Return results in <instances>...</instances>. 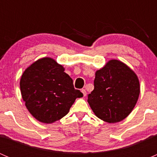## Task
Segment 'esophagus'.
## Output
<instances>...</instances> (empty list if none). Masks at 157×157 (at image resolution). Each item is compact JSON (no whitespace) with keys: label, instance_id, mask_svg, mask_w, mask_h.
I'll use <instances>...</instances> for the list:
<instances>
[{"label":"esophagus","instance_id":"1","mask_svg":"<svg viewBox=\"0 0 157 157\" xmlns=\"http://www.w3.org/2000/svg\"><path fill=\"white\" fill-rule=\"evenodd\" d=\"M81 92H82V93H83V96H86V91L84 90V89H82Z\"/></svg>","mask_w":157,"mask_h":157}]
</instances>
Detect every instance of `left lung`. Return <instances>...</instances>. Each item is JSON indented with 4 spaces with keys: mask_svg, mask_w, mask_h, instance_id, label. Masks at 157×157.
I'll list each match as a JSON object with an SVG mask.
<instances>
[{
    "mask_svg": "<svg viewBox=\"0 0 157 157\" xmlns=\"http://www.w3.org/2000/svg\"><path fill=\"white\" fill-rule=\"evenodd\" d=\"M140 83L135 73L121 61L112 59L96 72L94 90L87 102L95 115L108 123L122 121L135 106Z\"/></svg>",
    "mask_w": 157,
    "mask_h": 157,
    "instance_id": "obj_1",
    "label": "left lung"
}]
</instances>
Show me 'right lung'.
Here are the masks:
<instances>
[{
    "mask_svg": "<svg viewBox=\"0 0 157 157\" xmlns=\"http://www.w3.org/2000/svg\"><path fill=\"white\" fill-rule=\"evenodd\" d=\"M20 86L29 112L45 124L65 116L75 99L83 97V93L74 89L64 67L51 58L37 60L25 70Z\"/></svg>",
    "mask_w": 157,
    "mask_h": 157,
    "instance_id": "add662e5",
    "label": "right lung"
}]
</instances>
